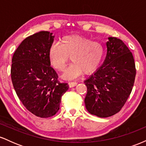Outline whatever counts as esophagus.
Returning <instances> with one entry per match:
<instances>
[{"mask_svg": "<svg viewBox=\"0 0 146 146\" xmlns=\"http://www.w3.org/2000/svg\"><path fill=\"white\" fill-rule=\"evenodd\" d=\"M77 82H71L68 83V86H69L70 88H72V87L76 86Z\"/></svg>", "mask_w": 146, "mask_h": 146, "instance_id": "esophagus-1", "label": "esophagus"}]
</instances>
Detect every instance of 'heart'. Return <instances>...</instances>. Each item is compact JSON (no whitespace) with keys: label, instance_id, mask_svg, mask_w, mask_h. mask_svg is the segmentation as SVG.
Returning a JSON list of instances; mask_svg holds the SVG:
<instances>
[{"label":"heart","instance_id":"b5f03b06","mask_svg":"<svg viewBox=\"0 0 146 146\" xmlns=\"http://www.w3.org/2000/svg\"><path fill=\"white\" fill-rule=\"evenodd\" d=\"M104 47L101 42L92 41L78 34L63 36L59 44L51 45L48 53L50 64L55 69L63 71L68 58L72 63L66 68L63 78L71 80L84 73L94 71L101 63Z\"/></svg>","mask_w":146,"mask_h":146}]
</instances>
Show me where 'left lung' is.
Returning <instances> with one entry per match:
<instances>
[{"label": "left lung", "instance_id": "obj_1", "mask_svg": "<svg viewBox=\"0 0 146 146\" xmlns=\"http://www.w3.org/2000/svg\"><path fill=\"white\" fill-rule=\"evenodd\" d=\"M102 66L84 81L88 113L108 117L119 113L131 93L136 68L132 52L121 40L109 37Z\"/></svg>", "mask_w": 146, "mask_h": 146}]
</instances>
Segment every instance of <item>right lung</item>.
<instances>
[{
  "instance_id": "1",
  "label": "right lung",
  "mask_w": 146,
  "mask_h": 146,
  "mask_svg": "<svg viewBox=\"0 0 146 146\" xmlns=\"http://www.w3.org/2000/svg\"><path fill=\"white\" fill-rule=\"evenodd\" d=\"M40 31L25 39L12 58L11 78L18 98L29 112L41 118L55 115L68 89L51 66L48 53L54 36Z\"/></svg>"
}]
</instances>
